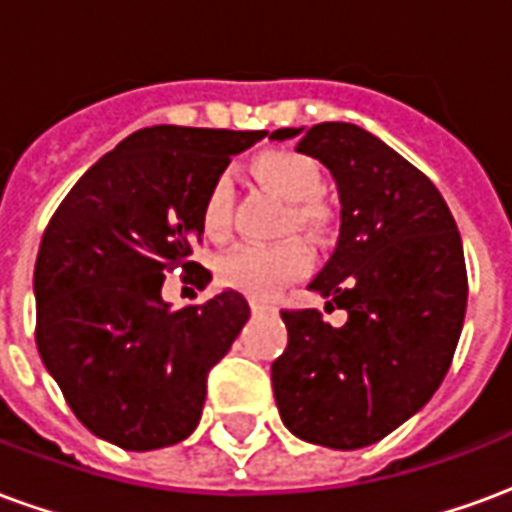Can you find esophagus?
<instances>
[{"label":"esophagus","instance_id":"1","mask_svg":"<svg viewBox=\"0 0 512 512\" xmlns=\"http://www.w3.org/2000/svg\"><path fill=\"white\" fill-rule=\"evenodd\" d=\"M252 312H255V315L266 312V304H263V301H252Z\"/></svg>","mask_w":512,"mask_h":512}]
</instances>
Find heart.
Instances as JSON below:
<instances>
[{
    "mask_svg": "<svg viewBox=\"0 0 512 512\" xmlns=\"http://www.w3.org/2000/svg\"><path fill=\"white\" fill-rule=\"evenodd\" d=\"M249 172L263 189L277 194L279 200L290 202L282 233L296 230L301 235H318L326 227L329 213L315 200L323 186V172L315 158L304 156L299 150H288V147H271L249 161ZM230 208H233L230 180L216 178L202 197V233L208 238H224L230 230ZM307 268H310L307 246L299 241H285L274 246H233L216 257L213 274L222 288L238 290L249 299L266 301L277 296L282 285L304 277Z\"/></svg>",
    "mask_w": 512,
    "mask_h": 512,
    "instance_id": "obj_1",
    "label": "heart"
}]
</instances>
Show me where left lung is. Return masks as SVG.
<instances>
[{
  "mask_svg": "<svg viewBox=\"0 0 512 512\" xmlns=\"http://www.w3.org/2000/svg\"><path fill=\"white\" fill-rule=\"evenodd\" d=\"M332 172L340 238L312 279L318 310H285L288 348L271 365L285 428L321 447L376 444L428 403L450 370L466 315V263L455 219L417 167L354 123L279 128Z\"/></svg>",
  "mask_w": 512,
  "mask_h": 512,
  "instance_id": "8db88e82",
  "label": "left lung"
}]
</instances>
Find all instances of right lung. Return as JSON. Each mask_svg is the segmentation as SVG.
Here are the masks:
<instances>
[{
    "instance_id": "1",
    "label": "right lung",
    "mask_w": 512,
    "mask_h": 512,
    "mask_svg": "<svg viewBox=\"0 0 512 512\" xmlns=\"http://www.w3.org/2000/svg\"><path fill=\"white\" fill-rule=\"evenodd\" d=\"M266 131L153 126L98 158L68 191L35 263L38 351L84 428L123 450L178 444L197 428L211 367L249 321L238 290L172 310L164 271L189 260L202 197L230 156Z\"/></svg>"
}]
</instances>
